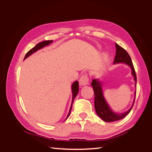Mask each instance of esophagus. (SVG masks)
Masks as SVG:
<instances>
[{
  "instance_id": "esophagus-1",
  "label": "esophagus",
  "mask_w": 152,
  "mask_h": 152,
  "mask_svg": "<svg viewBox=\"0 0 152 152\" xmlns=\"http://www.w3.org/2000/svg\"><path fill=\"white\" fill-rule=\"evenodd\" d=\"M89 82V77L87 75H82L79 80V84L80 86H85L88 84Z\"/></svg>"
}]
</instances>
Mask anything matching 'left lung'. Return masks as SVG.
<instances>
[{
    "mask_svg": "<svg viewBox=\"0 0 152 152\" xmlns=\"http://www.w3.org/2000/svg\"><path fill=\"white\" fill-rule=\"evenodd\" d=\"M116 47V54L115 57L114 59V63H125L129 66H130L132 69V74L134 76V79L136 82V72L134 70V66L131 60V58L129 56V54L126 50L122 48L120 45L117 44H115ZM91 86L93 87V91L94 93V107L96 113L98 115L102 118L104 122H114L117 121L122 119L125 117H126L127 115L129 113L131 110L134 105L135 98L133 102L132 106L131 108L128 110V111L124 112L123 113H114L112 110L110 108L109 106L106 102V101L103 97V91L102 89V85H101L100 82L96 79H93L92 81ZM135 97H136V91H135Z\"/></svg>",
    "mask_w": 152,
    "mask_h": 152,
    "instance_id": "1",
    "label": "left lung"
}]
</instances>
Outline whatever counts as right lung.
I'll use <instances>...</instances> for the list:
<instances>
[{
  "instance_id": "1",
  "label": "right lung",
  "mask_w": 152,
  "mask_h": 152,
  "mask_svg": "<svg viewBox=\"0 0 152 152\" xmlns=\"http://www.w3.org/2000/svg\"><path fill=\"white\" fill-rule=\"evenodd\" d=\"M53 42V40H45V41H43V42H41L39 44H37L35 46L34 48H33L32 49H31L29 51H28V53H26V54L25 55V59H26L27 57H28L29 56H30V55L34 53L35 52H36L37 50L44 48V46H45V45H49L50 43H51ZM72 94H73V96H72V105H71V107H70V111H69V113L68 114V116L66 117V119H67V118L69 117V115H70V112H71V110H72V105H73V101H74V99L76 97V96L78 94V92H79V82L78 81H76L74 83H73L72 84Z\"/></svg>"
}]
</instances>
